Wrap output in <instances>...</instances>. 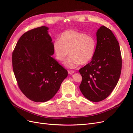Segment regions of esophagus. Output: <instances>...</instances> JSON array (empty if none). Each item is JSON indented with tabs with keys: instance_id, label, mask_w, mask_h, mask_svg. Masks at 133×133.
Returning a JSON list of instances; mask_svg holds the SVG:
<instances>
[{
	"instance_id": "1",
	"label": "esophagus",
	"mask_w": 133,
	"mask_h": 133,
	"mask_svg": "<svg viewBox=\"0 0 133 133\" xmlns=\"http://www.w3.org/2000/svg\"><path fill=\"white\" fill-rule=\"evenodd\" d=\"M68 74H70V75L73 74L74 73V71H72V70H68Z\"/></svg>"
}]
</instances>
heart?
Instances as JSON below:
<instances>
[{
    "label": "heart",
    "mask_w": 133,
    "mask_h": 133,
    "mask_svg": "<svg viewBox=\"0 0 133 133\" xmlns=\"http://www.w3.org/2000/svg\"><path fill=\"white\" fill-rule=\"evenodd\" d=\"M95 48L93 37L75 30L63 32L60 41L57 40L53 44L55 57L58 61H64L69 51L70 56L64 64L70 69L89 63L93 57Z\"/></svg>",
    "instance_id": "heart-1"
}]
</instances>
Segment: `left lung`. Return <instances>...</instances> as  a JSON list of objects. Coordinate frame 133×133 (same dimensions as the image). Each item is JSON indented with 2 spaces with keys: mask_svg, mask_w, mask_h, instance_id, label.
Instances as JSON below:
<instances>
[{
  "mask_svg": "<svg viewBox=\"0 0 133 133\" xmlns=\"http://www.w3.org/2000/svg\"><path fill=\"white\" fill-rule=\"evenodd\" d=\"M96 41L91 61L79 70L82 76L80 90L94 102L102 101L111 94L119 81L122 64L119 43L111 30L100 26Z\"/></svg>",
  "mask_w": 133,
  "mask_h": 133,
  "instance_id": "obj_1",
  "label": "left lung"
}]
</instances>
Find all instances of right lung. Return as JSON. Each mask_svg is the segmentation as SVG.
Here are the masks:
<instances>
[{"label": "right lung", "mask_w": 133, "mask_h": 133, "mask_svg": "<svg viewBox=\"0 0 133 133\" xmlns=\"http://www.w3.org/2000/svg\"><path fill=\"white\" fill-rule=\"evenodd\" d=\"M49 28L43 26L26 32L20 38L12 54L13 71L19 88L35 102H45L59 90L68 76L54 54Z\"/></svg>", "instance_id": "right-lung-1"}]
</instances>
